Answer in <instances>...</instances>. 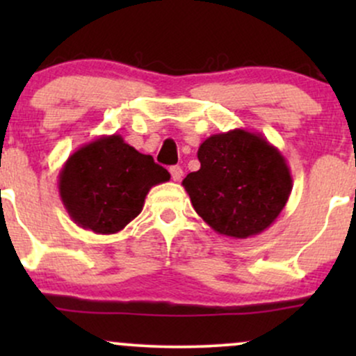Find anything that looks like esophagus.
<instances>
[{
	"label": "esophagus",
	"mask_w": 356,
	"mask_h": 356,
	"mask_svg": "<svg viewBox=\"0 0 356 356\" xmlns=\"http://www.w3.org/2000/svg\"><path fill=\"white\" fill-rule=\"evenodd\" d=\"M169 172H170V177H172V181H181L182 179V175H184V170H182V167H179V165H172L169 169Z\"/></svg>",
	"instance_id": "esophagus-1"
}]
</instances>
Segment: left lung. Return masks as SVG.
<instances>
[{
	"label": "left lung",
	"mask_w": 356,
	"mask_h": 356,
	"mask_svg": "<svg viewBox=\"0 0 356 356\" xmlns=\"http://www.w3.org/2000/svg\"><path fill=\"white\" fill-rule=\"evenodd\" d=\"M201 169L182 181L195 212L234 239L261 234L277 219L293 189L283 154L261 134L234 129L199 145Z\"/></svg>",
	"instance_id": "8db88e82"
}]
</instances>
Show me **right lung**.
<instances>
[{"instance_id": "add662e5", "label": "right lung", "mask_w": 356, "mask_h": 356, "mask_svg": "<svg viewBox=\"0 0 356 356\" xmlns=\"http://www.w3.org/2000/svg\"><path fill=\"white\" fill-rule=\"evenodd\" d=\"M170 174L152 155L102 136L80 147L61 167L58 191L73 222L97 234H115L140 214L149 191Z\"/></svg>"}]
</instances>
